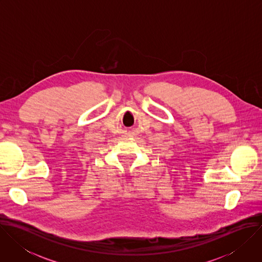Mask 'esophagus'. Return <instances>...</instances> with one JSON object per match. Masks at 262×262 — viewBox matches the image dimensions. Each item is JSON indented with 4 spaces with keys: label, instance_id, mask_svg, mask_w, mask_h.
I'll return each mask as SVG.
<instances>
[{
    "label": "esophagus",
    "instance_id": "esophagus-1",
    "mask_svg": "<svg viewBox=\"0 0 262 262\" xmlns=\"http://www.w3.org/2000/svg\"><path fill=\"white\" fill-rule=\"evenodd\" d=\"M126 135H127V136H130V135H132V133H130V132H129V133H127V134H126Z\"/></svg>",
    "mask_w": 262,
    "mask_h": 262
}]
</instances>
